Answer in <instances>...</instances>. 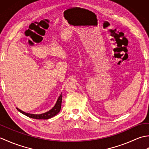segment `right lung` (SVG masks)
Here are the masks:
<instances>
[{
	"label": "right lung",
	"mask_w": 149,
	"mask_h": 149,
	"mask_svg": "<svg viewBox=\"0 0 149 149\" xmlns=\"http://www.w3.org/2000/svg\"><path fill=\"white\" fill-rule=\"evenodd\" d=\"M61 102H62V94L59 96L58 100H57L56 104L54 105L51 109H50L49 111H47L44 113L42 114H31V113H28L26 112H24L23 111L20 110V109H18V107H17V110L18 111H20L21 113L24 114L26 116L30 117V118H34V119H43V120H46V119H49L52 118V117L56 115L59 111L60 109H61Z\"/></svg>",
	"instance_id": "right-lung-1"
}]
</instances>
